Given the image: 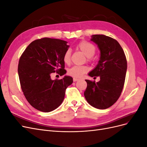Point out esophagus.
Masks as SVG:
<instances>
[{"instance_id":"34e87169","label":"esophagus","mask_w":147,"mask_h":147,"mask_svg":"<svg viewBox=\"0 0 147 147\" xmlns=\"http://www.w3.org/2000/svg\"><path fill=\"white\" fill-rule=\"evenodd\" d=\"M73 80H74V82H77L78 80H79V79L77 78H75V77H74V78H73Z\"/></svg>"}]
</instances>
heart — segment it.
Masks as SVG:
<instances>
[{"label":"heart","mask_w":147,"mask_h":147,"mask_svg":"<svg viewBox=\"0 0 147 147\" xmlns=\"http://www.w3.org/2000/svg\"><path fill=\"white\" fill-rule=\"evenodd\" d=\"M77 47L88 57V61H90L92 56L95 54L96 47L88 42L83 41L78 44ZM70 56L71 51L67 50L63 56V61L65 64H69L70 63ZM88 70V68L85 65H74L68 70V74L75 78H80L84 74L87 72Z\"/></svg>","instance_id":"heart-1"}]
</instances>
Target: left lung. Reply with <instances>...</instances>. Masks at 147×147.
<instances>
[{
  "instance_id": "obj_1",
  "label": "left lung",
  "mask_w": 147,
  "mask_h": 147,
  "mask_svg": "<svg viewBox=\"0 0 147 147\" xmlns=\"http://www.w3.org/2000/svg\"><path fill=\"white\" fill-rule=\"evenodd\" d=\"M91 41L98 47L100 59L89 76L99 77L98 82L85 80L84 96L91 106L106 109L117 101L122 92L127 70V61L119 43L104 35H92Z\"/></svg>"
}]
</instances>
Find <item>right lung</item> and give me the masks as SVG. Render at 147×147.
<instances>
[{"instance_id":"add662e5","label":"right lung","mask_w":147,"mask_h":147,"mask_svg":"<svg viewBox=\"0 0 147 147\" xmlns=\"http://www.w3.org/2000/svg\"><path fill=\"white\" fill-rule=\"evenodd\" d=\"M67 42L43 38L31 42L22 54L18 64L22 91L29 103L43 112L55 110L64 100L66 88L73 78L65 76L52 80L51 74H65L63 56L68 50Z\"/></svg>"}]
</instances>
